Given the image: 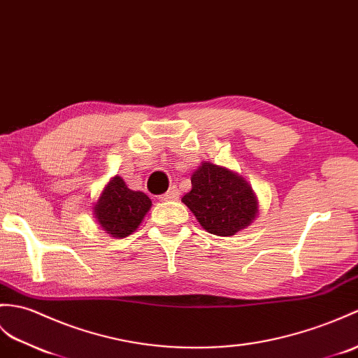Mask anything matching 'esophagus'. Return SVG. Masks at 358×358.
Here are the masks:
<instances>
[{"label":"esophagus","instance_id":"obj_1","mask_svg":"<svg viewBox=\"0 0 358 358\" xmlns=\"http://www.w3.org/2000/svg\"><path fill=\"white\" fill-rule=\"evenodd\" d=\"M178 196H180V192H178L177 186H171L168 192L160 196V199L162 201H173V199H178Z\"/></svg>","mask_w":358,"mask_h":358}]
</instances>
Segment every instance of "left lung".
I'll use <instances>...</instances> for the list:
<instances>
[{"mask_svg": "<svg viewBox=\"0 0 358 358\" xmlns=\"http://www.w3.org/2000/svg\"><path fill=\"white\" fill-rule=\"evenodd\" d=\"M192 189L185 203L209 234L231 236L250 226L257 215V199L238 173L204 162L190 177Z\"/></svg>", "mask_w": 358, "mask_h": 358, "instance_id": "1", "label": "left lung"}]
</instances>
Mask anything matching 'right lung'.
<instances>
[{
    "label": "right lung",
    "instance_id": "right-lung-1",
    "mask_svg": "<svg viewBox=\"0 0 358 358\" xmlns=\"http://www.w3.org/2000/svg\"><path fill=\"white\" fill-rule=\"evenodd\" d=\"M151 206L148 195L128 189L120 177H114L94 206V215L108 235L124 238L140 226Z\"/></svg>",
    "mask_w": 358,
    "mask_h": 358
}]
</instances>
